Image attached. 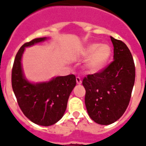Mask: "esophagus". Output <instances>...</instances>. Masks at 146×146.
Masks as SVG:
<instances>
[{
  "label": "esophagus",
  "mask_w": 146,
  "mask_h": 146,
  "mask_svg": "<svg viewBox=\"0 0 146 146\" xmlns=\"http://www.w3.org/2000/svg\"><path fill=\"white\" fill-rule=\"evenodd\" d=\"M76 82H77V84H82V80H81V79H80V77H77V78H76Z\"/></svg>",
  "instance_id": "esophagus-1"
}]
</instances>
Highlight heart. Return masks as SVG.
Returning <instances> with one entry per match:
<instances>
[{"label": "heart", "mask_w": 146, "mask_h": 146, "mask_svg": "<svg viewBox=\"0 0 146 146\" xmlns=\"http://www.w3.org/2000/svg\"><path fill=\"white\" fill-rule=\"evenodd\" d=\"M111 48L108 44L92 43L89 44L84 51V55L90 57L87 67L92 72H98L108 63L111 56Z\"/></svg>", "instance_id": "1"}]
</instances>
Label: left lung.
<instances>
[{"mask_svg":"<svg viewBox=\"0 0 146 146\" xmlns=\"http://www.w3.org/2000/svg\"><path fill=\"white\" fill-rule=\"evenodd\" d=\"M113 61L83 80L85 104L90 117L99 125L117 121L127 109L135 81V65L127 45L110 36Z\"/></svg>","mask_w":146,"mask_h":146,"instance_id":"8db88e82","label":"left lung"}]
</instances>
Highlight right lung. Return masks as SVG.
Listing matches in <instances>:
<instances>
[{"mask_svg":"<svg viewBox=\"0 0 146 146\" xmlns=\"http://www.w3.org/2000/svg\"><path fill=\"white\" fill-rule=\"evenodd\" d=\"M36 38L26 42L16 54L12 69V87L23 113L31 121L42 126L55 124L62 117L68 97L76 85L74 74L54 78L48 83L33 84L25 80L21 60L25 47L45 40Z\"/></svg>","mask_w":146,"mask_h":146,"instance_id":"1","label":"right lung"}]
</instances>
